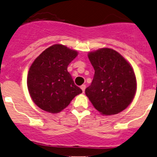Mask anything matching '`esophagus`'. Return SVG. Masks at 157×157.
Segmentation results:
<instances>
[{
    "instance_id": "34e87169",
    "label": "esophagus",
    "mask_w": 157,
    "mask_h": 157,
    "mask_svg": "<svg viewBox=\"0 0 157 157\" xmlns=\"http://www.w3.org/2000/svg\"><path fill=\"white\" fill-rule=\"evenodd\" d=\"M85 87H86V86H85V85H81V87H80L81 89L82 90V91H83V92H84V91H85Z\"/></svg>"
}]
</instances>
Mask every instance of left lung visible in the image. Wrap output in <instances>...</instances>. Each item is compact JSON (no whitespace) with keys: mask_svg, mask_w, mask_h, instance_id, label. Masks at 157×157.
<instances>
[{"mask_svg":"<svg viewBox=\"0 0 157 157\" xmlns=\"http://www.w3.org/2000/svg\"><path fill=\"white\" fill-rule=\"evenodd\" d=\"M88 56L94 75L85 94L104 115L121 112L131 103L136 93L133 68L119 52L109 48L90 52Z\"/></svg>","mask_w":157,"mask_h":157,"instance_id":"8db88e82","label":"left lung"}]
</instances>
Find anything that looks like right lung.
Here are the masks:
<instances>
[{"label":"right lung","instance_id":"right-lung-1","mask_svg":"<svg viewBox=\"0 0 157 157\" xmlns=\"http://www.w3.org/2000/svg\"><path fill=\"white\" fill-rule=\"evenodd\" d=\"M77 56V51L55 44L45 49L31 65L27 88L32 100L42 110L60 112L82 92L67 70Z\"/></svg>","mask_w":157,"mask_h":157}]
</instances>
